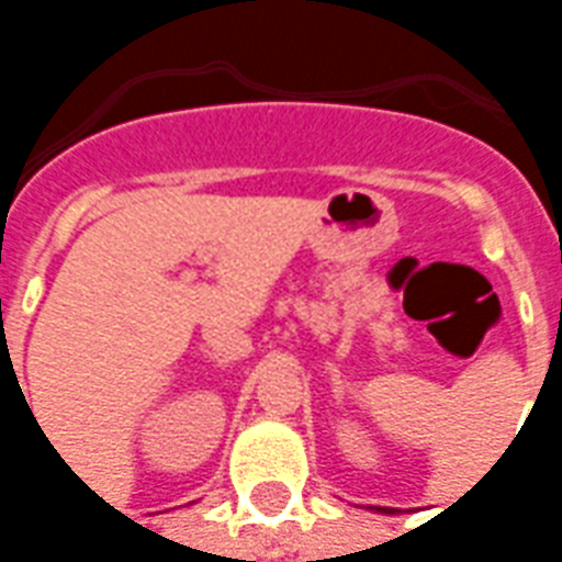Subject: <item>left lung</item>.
<instances>
[{"label":"left lung","mask_w":562,"mask_h":562,"mask_svg":"<svg viewBox=\"0 0 562 562\" xmlns=\"http://www.w3.org/2000/svg\"><path fill=\"white\" fill-rule=\"evenodd\" d=\"M373 512H379V515H394V508H385V506H370Z\"/></svg>","instance_id":"obj_1"}]
</instances>
